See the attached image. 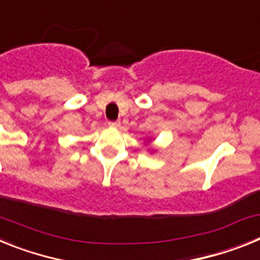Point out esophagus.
I'll return each instance as SVG.
<instances>
[{"label": "esophagus", "instance_id": "34e87169", "mask_svg": "<svg viewBox=\"0 0 260 260\" xmlns=\"http://www.w3.org/2000/svg\"><path fill=\"white\" fill-rule=\"evenodd\" d=\"M108 125H109V127L112 128H118L119 126H121V122H119V121H114V122L110 121V122H108Z\"/></svg>", "mask_w": 260, "mask_h": 260}]
</instances>
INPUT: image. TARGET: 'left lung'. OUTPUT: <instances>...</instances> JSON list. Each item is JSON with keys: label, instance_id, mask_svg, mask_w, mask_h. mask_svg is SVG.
Returning <instances> with one entry per match:
<instances>
[{"label": "left lung", "instance_id": "obj_1", "mask_svg": "<svg viewBox=\"0 0 260 260\" xmlns=\"http://www.w3.org/2000/svg\"><path fill=\"white\" fill-rule=\"evenodd\" d=\"M151 141H152V138H147V144L151 143ZM151 152H156V148H150Z\"/></svg>", "mask_w": 260, "mask_h": 260}]
</instances>
